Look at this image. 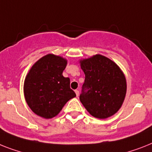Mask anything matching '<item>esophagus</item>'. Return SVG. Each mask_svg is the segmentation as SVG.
Wrapping results in <instances>:
<instances>
[{
  "mask_svg": "<svg viewBox=\"0 0 152 152\" xmlns=\"http://www.w3.org/2000/svg\"><path fill=\"white\" fill-rule=\"evenodd\" d=\"M75 91V93H76V96H79V91H78V90L76 89Z\"/></svg>",
  "mask_w": 152,
  "mask_h": 152,
  "instance_id": "1",
  "label": "esophagus"
}]
</instances>
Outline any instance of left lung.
<instances>
[{
    "mask_svg": "<svg viewBox=\"0 0 152 152\" xmlns=\"http://www.w3.org/2000/svg\"><path fill=\"white\" fill-rule=\"evenodd\" d=\"M85 75L80 101L91 116L106 119L120 109L126 92V81L116 63L100 54L80 61Z\"/></svg>",
    "mask_w": 152,
    "mask_h": 152,
    "instance_id": "left-lung-1",
    "label": "left lung"
}]
</instances>
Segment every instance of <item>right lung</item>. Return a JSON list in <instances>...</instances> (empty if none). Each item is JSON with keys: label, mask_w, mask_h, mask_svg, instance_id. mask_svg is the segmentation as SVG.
I'll use <instances>...</instances> for the list:
<instances>
[{"label": "right lung", "mask_w": 152, "mask_h": 152, "mask_svg": "<svg viewBox=\"0 0 152 152\" xmlns=\"http://www.w3.org/2000/svg\"><path fill=\"white\" fill-rule=\"evenodd\" d=\"M67 64V60L61 56L47 54L35 63L26 75L25 99L36 115L53 118L67 101L76 96L70 88V78L62 75Z\"/></svg>", "instance_id": "obj_1"}]
</instances>
